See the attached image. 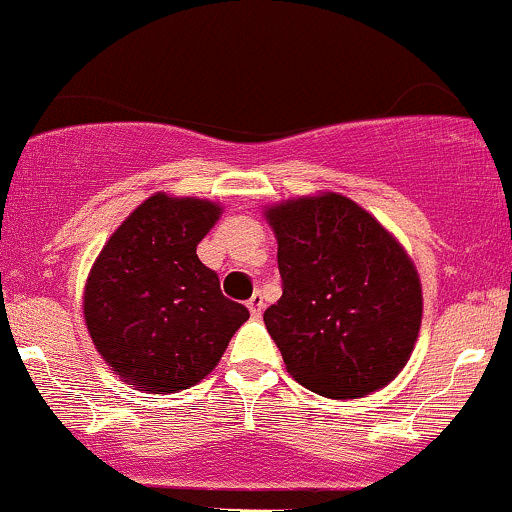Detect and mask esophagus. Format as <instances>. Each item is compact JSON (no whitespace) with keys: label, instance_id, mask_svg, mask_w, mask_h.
<instances>
[{"label":"esophagus","instance_id":"esophagus-1","mask_svg":"<svg viewBox=\"0 0 512 512\" xmlns=\"http://www.w3.org/2000/svg\"><path fill=\"white\" fill-rule=\"evenodd\" d=\"M262 308H264V301H262V293H260V291H257V293H255V296H252V298H250V301H248V310H250V315H252V317H255V320H257V317H260V315H262Z\"/></svg>","mask_w":512,"mask_h":512}]
</instances>
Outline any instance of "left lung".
<instances>
[{
    "mask_svg": "<svg viewBox=\"0 0 512 512\" xmlns=\"http://www.w3.org/2000/svg\"><path fill=\"white\" fill-rule=\"evenodd\" d=\"M284 296L264 325L286 370L310 392L356 399L407 366L424 315L421 279L402 243L339 192L264 207Z\"/></svg>",
    "mask_w": 512,
    "mask_h": 512,
    "instance_id": "obj_1",
    "label": "left lung"
}]
</instances>
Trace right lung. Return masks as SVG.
Listing matches in <instances>:
<instances>
[{"label":"right lung","instance_id":"obj_1","mask_svg":"<svg viewBox=\"0 0 512 512\" xmlns=\"http://www.w3.org/2000/svg\"><path fill=\"white\" fill-rule=\"evenodd\" d=\"M221 211L211 199L156 192L115 228L93 262L84 286L86 330L122 383L154 395L202 383L250 317L197 257Z\"/></svg>","mask_w":512,"mask_h":512}]
</instances>
